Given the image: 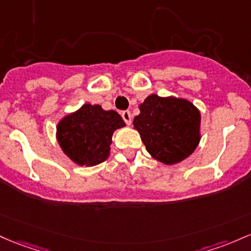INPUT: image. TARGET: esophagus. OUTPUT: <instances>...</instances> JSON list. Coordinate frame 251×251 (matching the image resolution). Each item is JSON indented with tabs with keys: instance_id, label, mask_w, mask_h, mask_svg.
Masks as SVG:
<instances>
[{
	"instance_id": "34e87169",
	"label": "esophagus",
	"mask_w": 251,
	"mask_h": 251,
	"mask_svg": "<svg viewBox=\"0 0 251 251\" xmlns=\"http://www.w3.org/2000/svg\"><path fill=\"white\" fill-rule=\"evenodd\" d=\"M121 117H123L124 121H125V123L127 124V125H131V123H132V114H131L130 111H124L123 113H121Z\"/></svg>"
}]
</instances>
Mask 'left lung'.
Segmentation results:
<instances>
[{
    "instance_id": "8db88e82",
    "label": "left lung",
    "mask_w": 251,
    "mask_h": 251,
    "mask_svg": "<svg viewBox=\"0 0 251 251\" xmlns=\"http://www.w3.org/2000/svg\"><path fill=\"white\" fill-rule=\"evenodd\" d=\"M138 107L133 127L151 157L173 166L194 152L201 139V114L191 101L151 94Z\"/></svg>"
}]
</instances>
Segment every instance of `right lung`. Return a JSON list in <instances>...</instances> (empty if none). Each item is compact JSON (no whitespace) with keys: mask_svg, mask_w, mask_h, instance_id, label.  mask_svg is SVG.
<instances>
[{"mask_svg":"<svg viewBox=\"0 0 251 251\" xmlns=\"http://www.w3.org/2000/svg\"><path fill=\"white\" fill-rule=\"evenodd\" d=\"M125 121L115 111H104L100 104L84 103L57 124L56 138L63 152L74 163L94 167L108 158L114 131Z\"/></svg>","mask_w":251,"mask_h":251,"instance_id":"right-lung-1","label":"right lung"}]
</instances>
